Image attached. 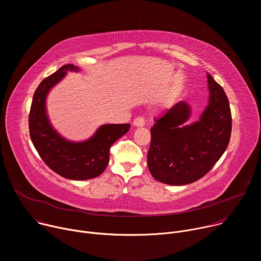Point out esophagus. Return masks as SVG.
<instances>
[{"mask_svg": "<svg viewBox=\"0 0 261 261\" xmlns=\"http://www.w3.org/2000/svg\"><path fill=\"white\" fill-rule=\"evenodd\" d=\"M133 124H134L135 126H144V125H145V120H144L143 117H137V118L134 120Z\"/></svg>", "mask_w": 261, "mask_h": 261, "instance_id": "1", "label": "esophagus"}]
</instances>
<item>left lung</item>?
Here are the masks:
<instances>
[{
    "label": "left lung",
    "mask_w": 261,
    "mask_h": 261,
    "mask_svg": "<svg viewBox=\"0 0 261 261\" xmlns=\"http://www.w3.org/2000/svg\"><path fill=\"white\" fill-rule=\"evenodd\" d=\"M208 105L198 121L182 125L191 107L178 101L151 127L147 165L153 178L172 186L192 184L215 166L225 152L231 136V111L222 87L207 73Z\"/></svg>",
    "instance_id": "left-lung-1"
}]
</instances>
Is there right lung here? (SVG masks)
Wrapping results in <instances>:
<instances>
[{
    "mask_svg": "<svg viewBox=\"0 0 261 261\" xmlns=\"http://www.w3.org/2000/svg\"><path fill=\"white\" fill-rule=\"evenodd\" d=\"M79 70L72 64L63 65L39 84L29 115V129L38 154L54 172L67 179L87 180L105 171L111 146L129 130L130 124H103L90 139L83 142L68 141L57 133L46 114L47 93L67 71Z\"/></svg>",
    "mask_w": 261,
    "mask_h": 261,
    "instance_id": "right-lung-1",
    "label": "right lung"
}]
</instances>
